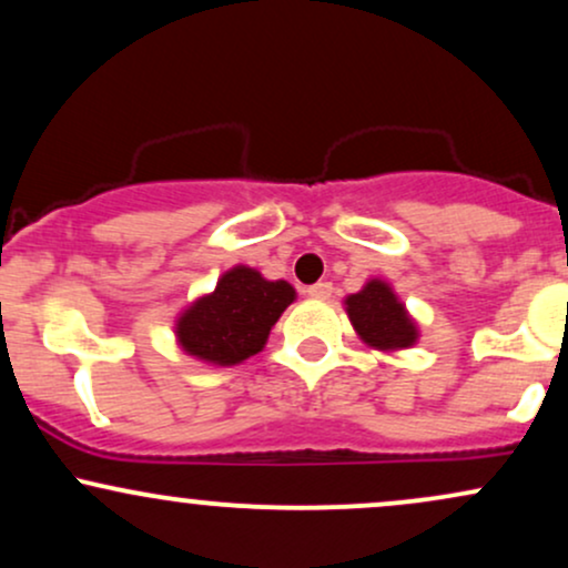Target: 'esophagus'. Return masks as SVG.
I'll return each instance as SVG.
<instances>
[{"mask_svg":"<svg viewBox=\"0 0 568 568\" xmlns=\"http://www.w3.org/2000/svg\"><path fill=\"white\" fill-rule=\"evenodd\" d=\"M306 293H310L312 298H328L331 293H334V288H331V283H315L306 288Z\"/></svg>","mask_w":568,"mask_h":568,"instance_id":"34e87169","label":"esophagus"}]
</instances>
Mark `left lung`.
I'll return each instance as SVG.
<instances>
[{
  "instance_id": "1",
  "label": "left lung",
  "mask_w": 568,
  "mask_h": 568,
  "mask_svg": "<svg viewBox=\"0 0 568 568\" xmlns=\"http://www.w3.org/2000/svg\"><path fill=\"white\" fill-rule=\"evenodd\" d=\"M352 328L374 349H406L416 344L419 331L410 321L406 304L395 296L389 283L368 280L363 291L344 298Z\"/></svg>"
}]
</instances>
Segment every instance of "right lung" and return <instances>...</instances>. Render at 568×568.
Returning <instances> with one entry per match:
<instances>
[{
    "label": "right lung",
    "instance_id": "right-lung-1",
    "mask_svg": "<svg viewBox=\"0 0 568 568\" xmlns=\"http://www.w3.org/2000/svg\"><path fill=\"white\" fill-rule=\"evenodd\" d=\"M296 291L285 280H266L251 266H232L216 291L189 304L175 321V338L186 355L213 366H237L264 349Z\"/></svg>",
    "mask_w": 568,
    "mask_h": 568
}]
</instances>
